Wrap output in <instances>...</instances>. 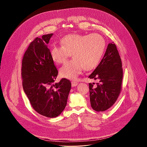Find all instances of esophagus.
<instances>
[{
    "instance_id": "34e87169",
    "label": "esophagus",
    "mask_w": 147,
    "mask_h": 147,
    "mask_svg": "<svg viewBox=\"0 0 147 147\" xmlns=\"http://www.w3.org/2000/svg\"><path fill=\"white\" fill-rule=\"evenodd\" d=\"M78 82H75V81H72V83H71L72 86H76L78 85Z\"/></svg>"
}]
</instances>
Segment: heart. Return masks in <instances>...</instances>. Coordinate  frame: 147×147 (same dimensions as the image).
<instances>
[{
  "mask_svg": "<svg viewBox=\"0 0 147 147\" xmlns=\"http://www.w3.org/2000/svg\"><path fill=\"white\" fill-rule=\"evenodd\" d=\"M60 42L62 46H52L50 56L55 63L61 64L72 54L73 59L65 62L59 70L62 77L71 80H75L83 69L90 71L95 68L106 47L105 39L98 33L70 34L63 37Z\"/></svg>",
  "mask_w": 147,
  "mask_h": 147,
  "instance_id": "obj_1",
  "label": "heart"
}]
</instances>
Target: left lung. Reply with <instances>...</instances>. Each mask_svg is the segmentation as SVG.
Instances as JSON below:
<instances>
[{"label": "left lung", "mask_w": 147, "mask_h": 147, "mask_svg": "<svg viewBox=\"0 0 147 147\" xmlns=\"http://www.w3.org/2000/svg\"><path fill=\"white\" fill-rule=\"evenodd\" d=\"M123 72L122 63L115 43H110L104 58L89 76L98 82L89 83V97L92 107L104 111L117 100L122 90Z\"/></svg>", "instance_id": "left-lung-1"}]
</instances>
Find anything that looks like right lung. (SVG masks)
I'll return each mask as SVG.
<instances>
[{
    "label": "right lung",
    "instance_id": "1",
    "mask_svg": "<svg viewBox=\"0 0 147 147\" xmlns=\"http://www.w3.org/2000/svg\"><path fill=\"white\" fill-rule=\"evenodd\" d=\"M53 33L36 37L25 52L21 65L22 87L34 110L49 118L60 115L65 109L71 83L55 80L58 71L50 56L47 43Z\"/></svg>",
    "mask_w": 147,
    "mask_h": 147
}]
</instances>
